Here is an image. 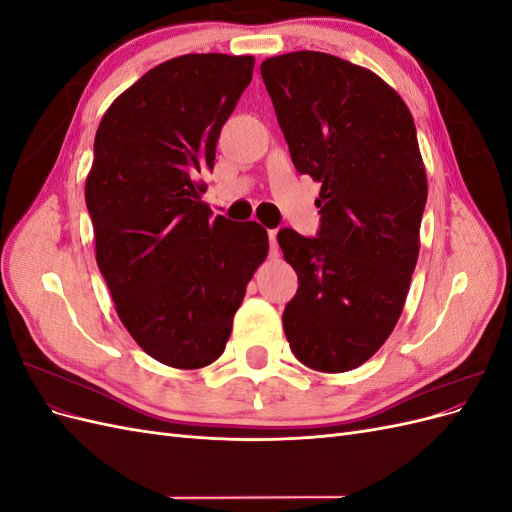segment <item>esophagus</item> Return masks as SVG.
Instances as JSON below:
<instances>
[{
    "label": "esophagus",
    "mask_w": 512,
    "mask_h": 512,
    "mask_svg": "<svg viewBox=\"0 0 512 512\" xmlns=\"http://www.w3.org/2000/svg\"><path fill=\"white\" fill-rule=\"evenodd\" d=\"M277 250H280L277 247V230H269V254L277 256Z\"/></svg>",
    "instance_id": "esophagus-1"
}]
</instances>
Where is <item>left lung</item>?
I'll return each mask as SVG.
<instances>
[{"instance_id": "obj_1", "label": "left lung", "mask_w": 512, "mask_h": 512, "mask_svg": "<svg viewBox=\"0 0 512 512\" xmlns=\"http://www.w3.org/2000/svg\"><path fill=\"white\" fill-rule=\"evenodd\" d=\"M260 74L294 168L322 183L316 237L277 232L299 275L284 333L303 365L350 371L395 329L416 267L427 177L414 119L380 76L335 55L271 57Z\"/></svg>"}]
</instances>
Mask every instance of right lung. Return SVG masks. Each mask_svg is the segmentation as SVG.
I'll list each match as a JSON object with an SVG mask.
<instances>
[{
    "mask_svg": "<svg viewBox=\"0 0 512 512\" xmlns=\"http://www.w3.org/2000/svg\"><path fill=\"white\" fill-rule=\"evenodd\" d=\"M250 55H181L143 74L104 113L85 203L117 314L153 359L198 369L224 352L267 230L203 203L196 179L252 81Z\"/></svg>",
    "mask_w": 512,
    "mask_h": 512,
    "instance_id": "1",
    "label": "right lung"
}]
</instances>
